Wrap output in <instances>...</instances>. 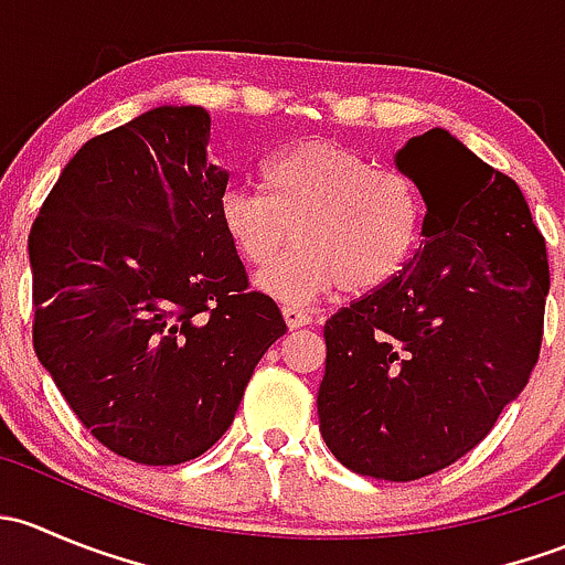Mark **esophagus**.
<instances>
[{
	"label": "esophagus",
	"instance_id": "obj_1",
	"mask_svg": "<svg viewBox=\"0 0 565 565\" xmlns=\"http://www.w3.org/2000/svg\"><path fill=\"white\" fill-rule=\"evenodd\" d=\"M284 319H287V324H289V328H306V324H311V319H315V317H311L309 315V311H306V309H298V306H284Z\"/></svg>",
	"mask_w": 565,
	"mask_h": 565
}]
</instances>
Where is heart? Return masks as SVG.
Wrapping results in <instances>:
<instances>
[{"label": "heart", "mask_w": 565, "mask_h": 565, "mask_svg": "<svg viewBox=\"0 0 565 565\" xmlns=\"http://www.w3.org/2000/svg\"><path fill=\"white\" fill-rule=\"evenodd\" d=\"M262 191L232 185L218 224L248 267H265L259 289L281 303H309L344 287L363 295L407 270L424 237L418 182L328 139L287 147L262 167Z\"/></svg>", "instance_id": "heart-1"}]
</instances>
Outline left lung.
<instances>
[{
	"label": "left lung",
	"mask_w": 565,
	"mask_h": 565,
	"mask_svg": "<svg viewBox=\"0 0 565 565\" xmlns=\"http://www.w3.org/2000/svg\"><path fill=\"white\" fill-rule=\"evenodd\" d=\"M426 202L407 270L324 322L319 431L352 472L415 481L465 457L527 385L546 243L509 174L435 128L396 152Z\"/></svg>",
	"instance_id": "8db88e82"
}]
</instances>
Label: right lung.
I'll return each instance as SVG.
<instances>
[{"label": "right lung", "instance_id": "add662e5", "mask_svg": "<svg viewBox=\"0 0 565 565\" xmlns=\"http://www.w3.org/2000/svg\"><path fill=\"white\" fill-rule=\"evenodd\" d=\"M207 145L202 106L95 136L30 232L40 363L95 440L139 465L202 457L287 333L221 232L230 174Z\"/></svg>", "mask_w": 565, "mask_h": 565}]
</instances>
